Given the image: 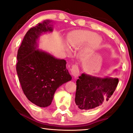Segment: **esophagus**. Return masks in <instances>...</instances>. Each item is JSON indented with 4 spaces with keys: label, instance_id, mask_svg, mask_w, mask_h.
<instances>
[{
    "label": "esophagus",
    "instance_id": "1",
    "mask_svg": "<svg viewBox=\"0 0 133 133\" xmlns=\"http://www.w3.org/2000/svg\"><path fill=\"white\" fill-rule=\"evenodd\" d=\"M71 73L73 75V76L75 77H78L79 75V67L77 64H73L72 69H71Z\"/></svg>",
    "mask_w": 133,
    "mask_h": 133
}]
</instances>
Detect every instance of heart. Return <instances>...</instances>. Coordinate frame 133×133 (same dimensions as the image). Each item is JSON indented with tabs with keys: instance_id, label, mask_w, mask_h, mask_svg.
<instances>
[{
	"instance_id": "1",
	"label": "heart",
	"mask_w": 133,
	"mask_h": 133,
	"mask_svg": "<svg viewBox=\"0 0 133 133\" xmlns=\"http://www.w3.org/2000/svg\"><path fill=\"white\" fill-rule=\"evenodd\" d=\"M87 42H88L87 49L94 50L99 46L102 38L92 31L78 30L73 32L67 39V44L72 49L78 48Z\"/></svg>"
}]
</instances>
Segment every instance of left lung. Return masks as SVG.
Listing matches in <instances>:
<instances>
[{"label":"left lung","mask_w":133,"mask_h":133,"mask_svg":"<svg viewBox=\"0 0 133 133\" xmlns=\"http://www.w3.org/2000/svg\"><path fill=\"white\" fill-rule=\"evenodd\" d=\"M118 78H100L82 73L76 81L75 103L81 110H89L108 101L118 84Z\"/></svg>","instance_id":"8db88e82"}]
</instances>
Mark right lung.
Returning a JSON list of instances; mask_svg holds the SVG:
<instances>
[{
	"instance_id": "right-lung-1",
	"label": "right lung",
	"mask_w": 133,
	"mask_h": 133,
	"mask_svg": "<svg viewBox=\"0 0 133 133\" xmlns=\"http://www.w3.org/2000/svg\"><path fill=\"white\" fill-rule=\"evenodd\" d=\"M49 23L46 20L37 24L26 33L18 50L16 65L23 92L29 100L41 108L49 106L57 89L72 79L66 60L36 49L42 33L52 31Z\"/></svg>"
}]
</instances>
